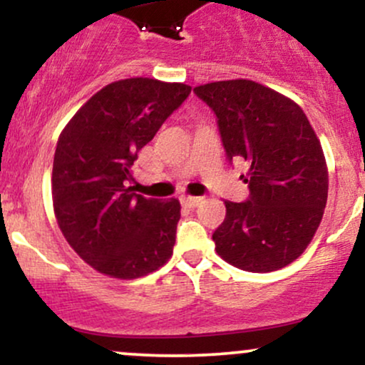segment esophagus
<instances>
[{
    "instance_id": "obj_1",
    "label": "esophagus",
    "mask_w": 365,
    "mask_h": 365,
    "mask_svg": "<svg viewBox=\"0 0 365 365\" xmlns=\"http://www.w3.org/2000/svg\"><path fill=\"white\" fill-rule=\"evenodd\" d=\"M182 204L185 207H195V206H199L200 202H202V197H194V195H183L182 199Z\"/></svg>"
}]
</instances>
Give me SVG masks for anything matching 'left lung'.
Instances as JSON below:
<instances>
[{
  "mask_svg": "<svg viewBox=\"0 0 365 365\" xmlns=\"http://www.w3.org/2000/svg\"><path fill=\"white\" fill-rule=\"evenodd\" d=\"M194 92L217 116L228 159L249 165L245 202L225 200L212 233L216 252L238 269L269 273L300 257L328 200V166L316 132L295 101L247 78L204 83Z\"/></svg>",
  "mask_w": 365,
  "mask_h": 365,
  "instance_id": "1",
  "label": "left lung"
}]
</instances>
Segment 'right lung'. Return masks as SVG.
Returning a JSON list of instances; mask_svg holds the SVG:
<instances>
[{
  "mask_svg": "<svg viewBox=\"0 0 365 365\" xmlns=\"http://www.w3.org/2000/svg\"><path fill=\"white\" fill-rule=\"evenodd\" d=\"M190 91L187 83L144 77L108 83L60 133L51 178L54 216L70 247L99 273L142 278L173 254L178 199L135 194L130 168Z\"/></svg>",
  "mask_w": 365,
  "mask_h": 365,
  "instance_id": "1",
  "label": "right lung"
}]
</instances>
